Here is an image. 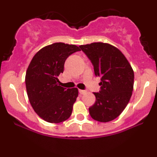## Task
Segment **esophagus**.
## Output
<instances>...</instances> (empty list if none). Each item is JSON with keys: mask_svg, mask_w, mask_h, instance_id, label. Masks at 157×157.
Returning <instances> with one entry per match:
<instances>
[{"mask_svg": "<svg viewBox=\"0 0 157 157\" xmlns=\"http://www.w3.org/2000/svg\"><path fill=\"white\" fill-rule=\"evenodd\" d=\"M79 93L80 94H85L86 93H87V91H85V90H79Z\"/></svg>", "mask_w": 157, "mask_h": 157, "instance_id": "obj_1", "label": "esophagus"}]
</instances>
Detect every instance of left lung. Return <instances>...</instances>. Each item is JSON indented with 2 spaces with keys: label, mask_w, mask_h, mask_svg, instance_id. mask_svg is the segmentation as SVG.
Instances as JSON below:
<instances>
[{
  "label": "left lung",
  "mask_w": 157,
  "mask_h": 157,
  "mask_svg": "<svg viewBox=\"0 0 157 157\" xmlns=\"http://www.w3.org/2000/svg\"><path fill=\"white\" fill-rule=\"evenodd\" d=\"M82 51L92 63L96 77H101L100 92L89 113L94 120L108 122L121 114L129 102L134 89V73L120 49L102 42L81 45Z\"/></svg>",
  "instance_id": "obj_1"
}]
</instances>
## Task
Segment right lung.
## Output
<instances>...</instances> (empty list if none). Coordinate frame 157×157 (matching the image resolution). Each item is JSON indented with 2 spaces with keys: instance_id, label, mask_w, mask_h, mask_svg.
Masks as SVG:
<instances>
[{
  "instance_id": "right-lung-1",
  "label": "right lung",
  "mask_w": 157,
  "mask_h": 157,
  "mask_svg": "<svg viewBox=\"0 0 157 157\" xmlns=\"http://www.w3.org/2000/svg\"><path fill=\"white\" fill-rule=\"evenodd\" d=\"M78 51L76 45L55 43L40 49L29 65L25 77L27 95L34 111L45 121L59 123L71 115L78 89L60 86L58 76L63 72L67 57Z\"/></svg>"
}]
</instances>
